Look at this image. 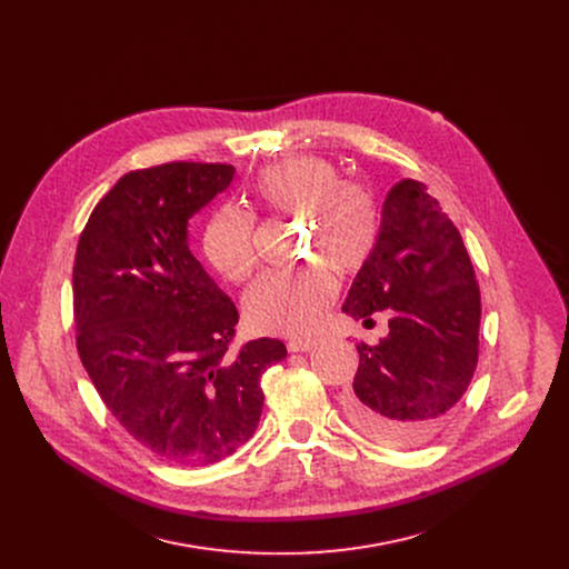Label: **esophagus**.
<instances>
[{"instance_id":"34e87169","label":"esophagus","mask_w":569,"mask_h":569,"mask_svg":"<svg viewBox=\"0 0 569 569\" xmlns=\"http://www.w3.org/2000/svg\"><path fill=\"white\" fill-rule=\"evenodd\" d=\"M316 345V338H292L288 340V351H311Z\"/></svg>"}]
</instances>
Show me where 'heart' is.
<instances>
[{"instance_id": "heart-1", "label": "heart", "mask_w": 569, "mask_h": 569, "mask_svg": "<svg viewBox=\"0 0 569 569\" xmlns=\"http://www.w3.org/2000/svg\"><path fill=\"white\" fill-rule=\"evenodd\" d=\"M256 194L270 211L303 220L308 256L322 258L347 274L363 266L377 238L372 194L345 183L336 163L320 157H292L256 177ZM256 218L238 203H222L203 229V253L233 283L251 277ZM336 279L325 266L297 272H266L244 295L247 322L263 333L306 336L320 327L336 297Z\"/></svg>"}]
</instances>
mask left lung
I'll use <instances>...</instances> for the list:
<instances>
[{"label":"left lung","instance_id":"left-lung-1","mask_svg":"<svg viewBox=\"0 0 569 569\" xmlns=\"http://www.w3.org/2000/svg\"><path fill=\"white\" fill-rule=\"evenodd\" d=\"M386 308L388 338L356 345L360 360L345 412L381 442L418 447L445 427L475 377L481 295L458 229L412 179L388 190L377 242L342 313L368 322Z\"/></svg>","mask_w":569,"mask_h":569}]
</instances>
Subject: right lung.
I'll use <instances>...</instances> for the list:
<instances>
[{
  "label": "right lung",
  "mask_w": 569,
  "mask_h": 569,
  "mask_svg": "<svg viewBox=\"0 0 569 569\" xmlns=\"http://www.w3.org/2000/svg\"><path fill=\"white\" fill-rule=\"evenodd\" d=\"M233 174L222 163L129 172L94 206L77 244L81 363L122 429L183 468L213 465L253 436L263 410L261 377L288 356L277 338L227 356L236 303L188 244V220Z\"/></svg>",
  "instance_id": "obj_1"
}]
</instances>
